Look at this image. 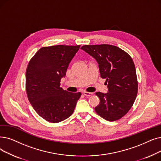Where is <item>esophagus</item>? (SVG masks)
Returning <instances> with one entry per match:
<instances>
[{"label": "esophagus", "instance_id": "esophagus-1", "mask_svg": "<svg viewBox=\"0 0 161 161\" xmlns=\"http://www.w3.org/2000/svg\"><path fill=\"white\" fill-rule=\"evenodd\" d=\"M83 94L86 97H90V96L93 95V93H89V92H83Z\"/></svg>", "mask_w": 161, "mask_h": 161}]
</instances>
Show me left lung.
<instances>
[{
  "instance_id": "left-lung-1",
  "label": "left lung",
  "mask_w": 161,
  "mask_h": 161,
  "mask_svg": "<svg viewBox=\"0 0 161 161\" xmlns=\"http://www.w3.org/2000/svg\"><path fill=\"white\" fill-rule=\"evenodd\" d=\"M81 49L95 59L101 77L108 83L107 93H95L100 99L95 112L108 121L120 119L132 107L137 93L132 58L121 48L110 45H84Z\"/></svg>"
}]
</instances>
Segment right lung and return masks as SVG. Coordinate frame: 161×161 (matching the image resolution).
<instances>
[{
  "mask_svg": "<svg viewBox=\"0 0 161 161\" xmlns=\"http://www.w3.org/2000/svg\"><path fill=\"white\" fill-rule=\"evenodd\" d=\"M80 45H55L40 49L26 69V92L34 110L45 120L58 123L70 116L81 93H70L60 86L67 68Z\"/></svg>",
  "mask_w": 161,
  "mask_h": 161,
  "instance_id": "add662e5",
  "label": "right lung"
}]
</instances>
